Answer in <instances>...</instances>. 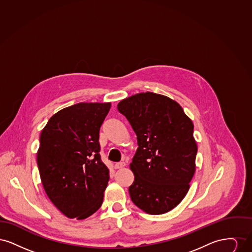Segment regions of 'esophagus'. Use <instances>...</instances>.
I'll return each mask as SVG.
<instances>
[{
  "instance_id": "34e87169",
  "label": "esophagus",
  "mask_w": 252,
  "mask_h": 252,
  "mask_svg": "<svg viewBox=\"0 0 252 252\" xmlns=\"http://www.w3.org/2000/svg\"><path fill=\"white\" fill-rule=\"evenodd\" d=\"M126 163L125 162H118L114 164V169H121V168L125 167Z\"/></svg>"
}]
</instances>
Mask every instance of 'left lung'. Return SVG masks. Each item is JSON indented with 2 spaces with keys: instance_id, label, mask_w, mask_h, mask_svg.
Returning a JSON list of instances; mask_svg holds the SVG:
<instances>
[{
  "instance_id": "8db88e82",
  "label": "left lung",
  "mask_w": 252,
  "mask_h": 252,
  "mask_svg": "<svg viewBox=\"0 0 252 252\" xmlns=\"http://www.w3.org/2000/svg\"><path fill=\"white\" fill-rule=\"evenodd\" d=\"M137 135L129 165L133 203L148 215H162L182 201L195 172L193 124L175 100L154 93L123 99L117 105Z\"/></svg>"
}]
</instances>
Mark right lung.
I'll return each mask as SVG.
<instances>
[{
    "label": "right lung",
    "instance_id": "right-lung-1",
    "mask_svg": "<svg viewBox=\"0 0 252 252\" xmlns=\"http://www.w3.org/2000/svg\"><path fill=\"white\" fill-rule=\"evenodd\" d=\"M111 103H78L54 114L40 133L36 161L49 199L68 218L83 220L101 207L109 170L99 130Z\"/></svg>",
    "mask_w": 252,
    "mask_h": 252
}]
</instances>
